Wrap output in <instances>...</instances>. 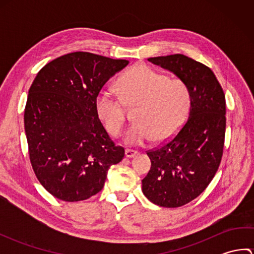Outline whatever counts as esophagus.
Returning <instances> with one entry per match:
<instances>
[{"instance_id": "34e87169", "label": "esophagus", "mask_w": 254, "mask_h": 254, "mask_svg": "<svg viewBox=\"0 0 254 254\" xmlns=\"http://www.w3.org/2000/svg\"><path fill=\"white\" fill-rule=\"evenodd\" d=\"M137 155L136 150H133V149H126V156L127 158H132L134 156Z\"/></svg>"}]
</instances>
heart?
<instances>
[{
    "label": "heart",
    "mask_w": 254,
    "mask_h": 254,
    "mask_svg": "<svg viewBox=\"0 0 254 254\" xmlns=\"http://www.w3.org/2000/svg\"><path fill=\"white\" fill-rule=\"evenodd\" d=\"M119 87L127 105H136L135 122L126 132L128 145H142L150 139L166 141L174 136L185 123L190 109L191 95L180 78H168L166 74L145 64H137L119 80ZM96 112L107 131L119 136L126 124V104L111 87L102 88L96 97Z\"/></svg>",
    "instance_id": "1"
}]
</instances>
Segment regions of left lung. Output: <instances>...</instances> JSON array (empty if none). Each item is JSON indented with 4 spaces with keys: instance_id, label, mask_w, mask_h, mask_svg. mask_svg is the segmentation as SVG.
Returning <instances> with one entry per match:
<instances>
[{
    "instance_id": "8db88e82",
    "label": "left lung",
    "mask_w": 254,
    "mask_h": 254,
    "mask_svg": "<svg viewBox=\"0 0 254 254\" xmlns=\"http://www.w3.org/2000/svg\"><path fill=\"white\" fill-rule=\"evenodd\" d=\"M174 73L191 95L189 118L168 143L148 150L152 167L142 191L163 207H180L197 197L212 181L223 157L226 131L224 90L212 69L183 55L149 58Z\"/></svg>"
}]
</instances>
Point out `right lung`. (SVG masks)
<instances>
[{
  "instance_id": "1",
  "label": "right lung",
  "mask_w": 254,
  "mask_h": 254,
  "mask_svg": "<svg viewBox=\"0 0 254 254\" xmlns=\"http://www.w3.org/2000/svg\"><path fill=\"white\" fill-rule=\"evenodd\" d=\"M128 64L89 52L49 62L32 82L25 107V132L37 179L53 196L84 201L101 191L110 166L120 163L96 112V97Z\"/></svg>"
}]
</instances>
